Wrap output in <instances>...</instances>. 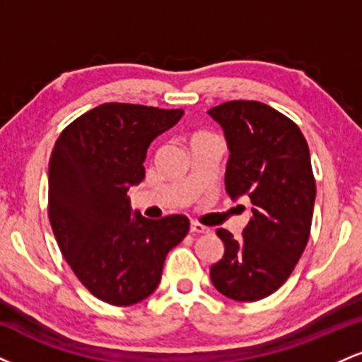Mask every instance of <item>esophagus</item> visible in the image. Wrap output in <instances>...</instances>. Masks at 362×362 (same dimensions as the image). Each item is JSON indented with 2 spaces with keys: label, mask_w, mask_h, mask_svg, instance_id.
I'll list each match as a JSON object with an SVG mask.
<instances>
[{
  "label": "esophagus",
  "mask_w": 362,
  "mask_h": 362,
  "mask_svg": "<svg viewBox=\"0 0 362 362\" xmlns=\"http://www.w3.org/2000/svg\"><path fill=\"white\" fill-rule=\"evenodd\" d=\"M190 231H192V233H199V235L211 233L209 228L202 226V224H199V223H190Z\"/></svg>",
  "instance_id": "1"
}]
</instances>
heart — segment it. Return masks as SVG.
Masks as SVG:
<instances>
[{"instance_id":"b5f03b06","label":"heart","mask_w":362,"mask_h":362,"mask_svg":"<svg viewBox=\"0 0 362 362\" xmlns=\"http://www.w3.org/2000/svg\"><path fill=\"white\" fill-rule=\"evenodd\" d=\"M197 136H202V134H197Z\"/></svg>"}]
</instances>
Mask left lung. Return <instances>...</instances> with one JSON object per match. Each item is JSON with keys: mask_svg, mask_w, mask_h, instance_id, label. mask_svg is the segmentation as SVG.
I'll return each mask as SVG.
<instances>
[{"mask_svg": "<svg viewBox=\"0 0 362 362\" xmlns=\"http://www.w3.org/2000/svg\"><path fill=\"white\" fill-rule=\"evenodd\" d=\"M207 114L230 149L226 192L252 202L242 238L216 231L224 255L211 267V281L230 300L257 301L288 281L308 243L317 195L308 143L293 120L265 103L233 100Z\"/></svg>", "mask_w": 362, "mask_h": 362, "instance_id": "left-lung-1", "label": "left lung"}]
</instances>
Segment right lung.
Wrapping results in <instances>:
<instances>
[{
  "label": "right lung",
  "instance_id": "1",
  "mask_svg": "<svg viewBox=\"0 0 362 362\" xmlns=\"http://www.w3.org/2000/svg\"><path fill=\"white\" fill-rule=\"evenodd\" d=\"M182 109L103 103L73 120L49 160V219L74 276L98 300L131 306L158 288L167 253L189 233L184 214L131 218L151 141Z\"/></svg>",
  "mask_w": 362,
  "mask_h": 362
}]
</instances>
